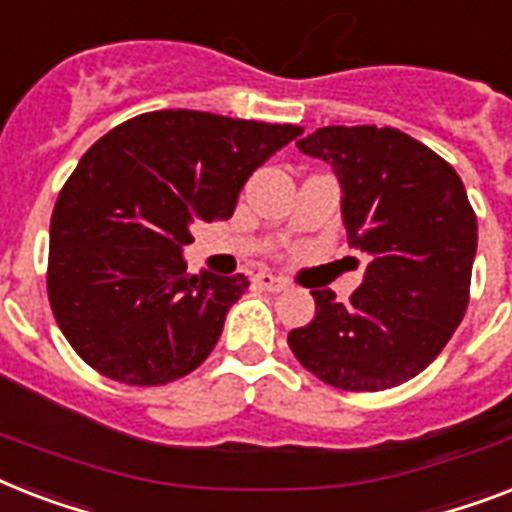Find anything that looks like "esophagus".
Wrapping results in <instances>:
<instances>
[{
    "label": "esophagus",
    "instance_id": "1",
    "mask_svg": "<svg viewBox=\"0 0 512 512\" xmlns=\"http://www.w3.org/2000/svg\"><path fill=\"white\" fill-rule=\"evenodd\" d=\"M255 284L260 286V289H265V292H284L286 281L281 276H273V273H268V270H263V273H257L255 276Z\"/></svg>",
    "mask_w": 512,
    "mask_h": 512
}]
</instances>
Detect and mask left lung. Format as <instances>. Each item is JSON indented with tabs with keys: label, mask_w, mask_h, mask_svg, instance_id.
Wrapping results in <instances>:
<instances>
[{
	"label": "left lung",
	"mask_w": 512,
	"mask_h": 512,
	"mask_svg": "<svg viewBox=\"0 0 512 512\" xmlns=\"http://www.w3.org/2000/svg\"><path fill=\"white\" fill-rule=\"evenodd\" d=\"M297 147L334 170L347 242L368 268L350 302L310 289L315 318L289 331V347L336 389L405 384L434 363L468 307L479 231L463 181L397 128L326 126Z\"/></svg>",
	"instance_id": "1"
}]
</instances>
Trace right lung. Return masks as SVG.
<instances>
[{"instance_id":"right-lung-1","label":"right lung","mask_w":512,"mask_h":512,"mask_svg":"<svg viewBox=\"0 0 512 512\" xmlns=\"http://www.w3.org/2000/svg\"><path fill=\"white\" fill-rule=\"evenodd\" d=\"M299 126L197 110L144 112L81 157L49 226V305L70 347L131 386L205 363L249 281L186 273L191 228L234 215L247 178Z\"/></svg>"}]
</instances>
